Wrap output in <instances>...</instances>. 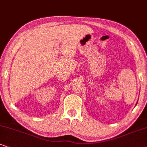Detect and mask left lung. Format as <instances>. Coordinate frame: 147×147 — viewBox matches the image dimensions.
<instances>
[{
  "instance_id": "left-lung-1",
  "label": "left lung",
  "mask_w": 147,
  "mask_h": 147,
  "mask_svg": "<svg viewBox=\"0 0 147 147\" xmlns=\"http://www.w3.org/2000/svg\"><path fill=\"white\" fill-rule=\"evenodd\" d=\"M136 104H137V103H136Z\"/></svg>"
}]
</instances>
